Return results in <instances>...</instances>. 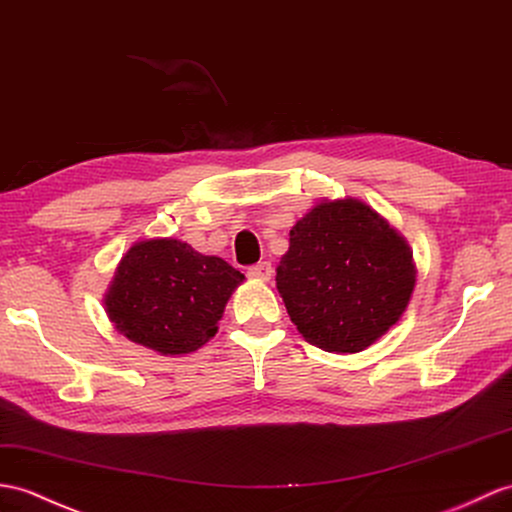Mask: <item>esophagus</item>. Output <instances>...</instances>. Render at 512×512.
<instances>
[{
  "label": "esophagus",
  "instance_id": "esophagus-1",
  "mask_svg": "<svg viewBox=\"0 0 512 512\" xmlns=\"http://www.w3.org/2000/svg\"><path fill=\"white\" fill-rule=\"evenodd\" d=\"M248 277L259 279V281H268L272 277V266L270 261H259V264L248 268Z\"/></svg>",
  "mask_w": 512,
  "mask_h": 512
}]
</instances>
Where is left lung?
<instances>
[{
  "label": "left lung",
  "mask_w": 512,
  "mask_h": 512,
  "mask_svg": "<svg viewBox=\"0 0 512 512\" xmlns=\"http://www.w3.org/2000/svg\"><path fill=\"white\" fill-rule=\"evenodd\" d=\"M417 281L406 240L360 200L320 202L290 231L277 290L307 342L358 353L406 312Z\"/></svg>",
  "instance_id": "left-lung-1"
}]
</instances>
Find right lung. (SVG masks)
<instances>
[{
	"label": "right lung",
	"mask_w": 512,
	"mask_h": 512,
	"mask_svg": "<svg viewBox=\"0 0 512 512\" xmlns=\"http://www.w3.org/2000/svg\"><path fill=\"white\" fill-rule=\"evenodd\" d=\"M242 281L227 261L185 242H137L115 270L106 314L128 340L163 355L192 353L216 336L224 305Z\"/></svg>",
	"instance_id": "add662e5"
}]
</instances>
